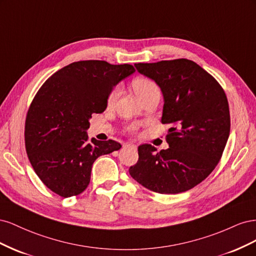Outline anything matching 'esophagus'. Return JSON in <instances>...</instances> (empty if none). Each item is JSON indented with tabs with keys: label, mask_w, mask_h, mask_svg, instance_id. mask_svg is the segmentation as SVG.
<instances>
[{
	"label": "esophagus",
	"mask_w": 256,
	"mask_h": 256,
	"mask_svg": "<svg viewBox=\"0 0 256 256\" xmlns=\"http://www.w3.org/2000/svg\"><path fill=\"white\" fill-rule=\"evenodd\" d=\"M124 146L125 147H132V148H134V150H136V145H134V144H132V143H126V144H124Z\"/></svg>",
	"instance_id": "1"
}]
</instances>
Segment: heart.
<instances>
[{"label":"heart","mask_w":256,"mask_h":256,"mask_svg":"<svg viewBox=\"0 0 256 256\" xmlns=\"http://www.w3.org/2000/svg\"><path fill=\"white\" fill-rule=\"evenodd\" d=\"M131 84H132V88L136 92V96L140 98L141 102H143L144 99L148 98L154 94H160L158 85L152 79L146 78V76H136V78L132 80V83ZM120 90L118 86L114 88L110 92V94L106 99L108 106H112L116 102V99H118L120 96Z\"/></svg>","instance_id":"b5f03b06"}]
</instances>
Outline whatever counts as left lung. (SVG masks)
<instances>
[{"instance_id":"8db88e82","label":"left lung","mask_w":256,"mask_h":256,"mask_svg":"<svg viewBox=\"0 0 256 256\" xmlns=\"http://www.w3.org/2000/svg\"><path fill=\"white\" fill-rule=\"evenodd\" d=\"M154 80L164 95L162 124L171 128L168 150L156 152L150 144L138 146L131 177L161 194H176L196 187L221 159L230 129L228 102L212 74L187 58L134 64Z\"/></svg>"}]
</instances>
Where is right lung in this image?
<instances>
[{
	"mask_svg": "<svg viewBox=\"0 0 256 256\" xmlns=\"http://www.w3.org/2000/svg\"><path fill=\"white\" fill-rule=\"evenodd\" d=\"M134 72L129 64L74 62L37 92L26 120V150L35 173L51 191L63 198L80 194L90 184L95 160L120 148L113 140H88V129L92 115L106 109L115 85Z\"/></svg>",
	"mask_w": 256,
	"mask_h": 256,
	"instance_id": "1",
	"label": "right lung"
}]
</instances>
